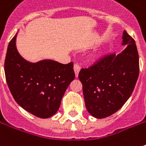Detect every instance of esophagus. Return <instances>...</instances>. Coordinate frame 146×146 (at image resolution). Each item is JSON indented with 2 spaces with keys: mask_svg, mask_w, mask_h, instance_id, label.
Here are the masks:
<instances>
[{
  "mask_svg": "<svg viewBox=\"0 0 146 146\" xmlns=\"http://www.w3.org/2000/svg\"><path fill=\"white\" fill-rule=\"evenodd\" d=\"M73 69H74V72H75V75H76V77H78V73H79L80 69H81V67L78 64H74V65H73Z\"/></svg>",
  "mask_w": 146,
  "mask_h": 146,
  "instance_id": "34e87169",
  "label": "esophagus"
}]
</instances>
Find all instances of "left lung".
<instances>
[{
  "instance_id": "8db88e82",
  "label": "left lung",
  "mask_w": 146,
  "mask_h": 146,
  "mask_svg": "<svg viewBox=\"0 0 146 146\" xmlns=\"http://www.w3.org/2000/svg\"><path fill=\"white\" fill-rule=\"evenodd\" d=\"M123 50L105 54L80 70L86 108L93 117L104 118L119 110L133 92L139 77V54L135 40L126 31Z\"/></svg>"
}]
</instances>
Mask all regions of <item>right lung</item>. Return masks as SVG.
I'll return each mask as SVG.
<instances>
[{"label":"right lung","mask_w":146,"mask_h":146,"mask_svg":"<svg viewBox=\"0 0 146 146\" xmlns=\"http://www.w3.org/2000/svg\"><path fill=\"white\" fill-rule=\"evenodd\" d=\"M16 34L10 41L5 60V74L16 102L30 113L47 118L58 111L62 97L74 79L73 63L44 60H25L16 49Z\"/></svg>","instance_id":"1"}]
</instances>
